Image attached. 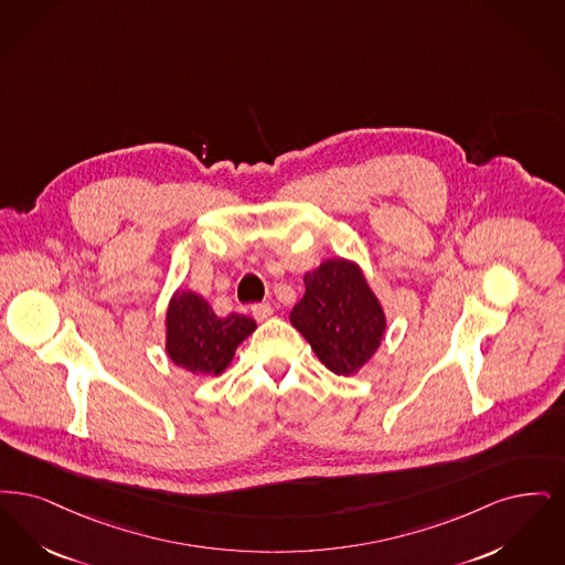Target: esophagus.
Segmentation results:
<instances>
[{
  "instance_id": "esophagus-1",
  "label": "esophagus",
  "mask_w": 565,
  "mask_h": 565,
  "mask_svg": "<svg viewBox=\"0 0 565 565\" xmlns=\"http://www.w3.org/2000/svg\"><path fill=\"white\" fill-rule=\"evenodd\" d=\"M250 312H253V317H255V319L266 320L270 319L274 308H271L270 303H255V306L250 308Z\"/></svg>"
}]
</instances>
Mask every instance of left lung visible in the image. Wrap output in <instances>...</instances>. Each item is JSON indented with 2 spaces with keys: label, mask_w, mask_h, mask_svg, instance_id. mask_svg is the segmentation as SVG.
Wrapping results in <instances>:
<instances>
[{
  "label": "left lung",
  "mask_w": 565,
  "mask_h": 565,
  "mask_svg": "<svg viewBox=\"0 0 565 565\" xmlns=\"http://www.w3.org/2000/svg\"><path fill=\"white\" fill-rule=\"evenodd\" d=\"M306 294L291 324L312 345L320 363L338 375L365 367L386 333V317L363 270L342 257L303 276Z\"/></svg>",
  "instance_id": "left-lung-1"
}]
</instances>
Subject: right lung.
<instances>
[{
	"mask_svg": "<svg viewBox=\"0 0 565 565\" xmlns=\"http://www.w3.org/2000/svg\"><path fill=\"white\" fill-rule=\"evenodd\" d=\"M255 329V320L245 315L221 319L204 297L174 291L167 310V354L194 375H220Z\"/></svg>",
	"mask_w": 565,
	"mask_h": 565,
	"instance_id": "obj_1",
	"label": "right lung"
}]
</instances>
